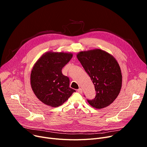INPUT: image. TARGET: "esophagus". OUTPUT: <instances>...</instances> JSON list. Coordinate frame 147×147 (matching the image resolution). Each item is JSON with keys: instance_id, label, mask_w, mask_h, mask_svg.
Instances as JSON below:
<instances>
[{"instance_id": "obj_1", "label": "esophagus", "mask_w": 147, "mask_h": 147, "mask_svg": "<svg viewBox=\"0 0 147 147\" xmlns=\"http://www.w3.org/2000/svg\"><path fill=\"white\" fill-rule=\"evenodd\" d=\"M78 92H79V93L82 94V88H79V89H78Z\"/></svg>"}]
</instances>
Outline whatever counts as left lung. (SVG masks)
<instances>
[{
    "instance_id": "1",
    "label": "left lung",
    "mask_w": 147,
    "mask_h": 147,
    "mask_svg": "<svg viewBox=\"0 0 147 147\" xmlns=\"http://www.w3.org/2000/svg\"><path fill=\"white\" fill-rule=\"evenodd\" d=\"M77 58L95 85L94 99L89 104L97 109L105 108L118 96L122 85L120 65L110 53L100 49L81 51Z\"/></svg>"
}]
</instances>
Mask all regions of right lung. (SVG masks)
<instances>
[{
	"mask_svg": "<svg viewBox=\"0 0 147 147\" xmlns=\"http://www.w3.org/2000/svg\"><path fill=\"white\" fill-rule=\"evenodd\" d=\"M73 55L70 52L50 51L43 53L34 64L30 74L31 87L45 105L58 107L76 92L69 87V78L61 71Z\"/></svg>",
	"mask_w": 147,
	"mask_h": 147,
	"instance_id": "right-lung-1",
	"label": "right lung"
}]
</instances>
